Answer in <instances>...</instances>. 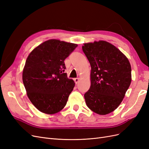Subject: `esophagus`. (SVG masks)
<instances>
[{
  "label": "esophagus",
  "mask_w": 149,
  "mask_h": 149,
  "mask_svg": "<svg viewBox=\"0 0 149 149\" xmlns=\"http://www.w3.org/2000/svg\"><path fill=\"white\" fill-rule=\"evenodd\" d=\"M74 82H75V83L77 84L78 83V82L79 81V78H74Z\"/></svg>",
  "instance_id": "34e87169"
}]
</instances>
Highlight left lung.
Here are the masks:
<instances>
[{"mask_svg":"<svg viewBox=\"0 0 149 149\" xmlns=\"http://www.w3.org/2000/svg\"><path fill=\"white\" fill-rule=\"evenodd\" d=\"M83 51L91 67V86L84 94L87 106L100 115L114 111L131 83V66L124 54L105 41L84 43Z\"/></svg>","mask_w":149,"mask_h":149,"instance_id":"obj_1","label":"left lung"}]
</instances>
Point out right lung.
Wrapping results in <instances>:
<instances>
[{
	"label": "right lung",
	"instance_id": "right-lung-1",
	"mask_svg": "<svg viewBox=\"0 0 149 149\" xmlns=\"http://www.w3.org/2000/svg\"><path fill=\"white\" fill-rule=\"evenodd\" d=\"M77 47L74 43L49 40L30 53L22 79L29 100L40 111L55 114L66 104L75 84L64 73V61Z\"/></svg>",
	"mask_w": 149,
	"mask_h": 149
}]
</instances>
